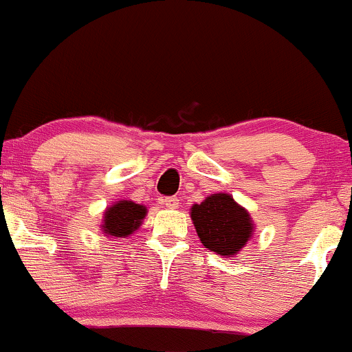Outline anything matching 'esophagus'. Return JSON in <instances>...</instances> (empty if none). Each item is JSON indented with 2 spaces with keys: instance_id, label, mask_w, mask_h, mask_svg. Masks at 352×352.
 Listing matches in <instances>:
<instances>
[{
  "instance_id": "obj_1",
  "label": "esophagus",
  "mask_w": 352,
  "mask_h": 352,
  "mask_svg": "<svg viewBox=\"0 0 352 352\" xmlns=\"http://www.w3.org/2000/svg\"><path fill=\"white\" fill-rule=\"evenodd\" d=\"M162 204H164L167 208H179L180 200L177 199V197H167V199L162 200Z\"/></svg>"
}]
</instances>
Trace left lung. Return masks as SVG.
<instances>
[{
	"instance_id": "8db88e82",
	"label": "left lung",
	"mask_w": 352,
	"mask_h": 352,
	"mask_svg": "<svg viewBox=\"0 0 352 352\" xmlns=\"http://www.w3.org/2000/svg\"><path fill=\"white\" fill-rule=\"evenodd\" d=\"M190 218L205 248L220 256H235L254 233L250 212L230 193H212L201 204H193Z\"/></svg>"
}]
</instances>
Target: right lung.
Returning <instances> with one entry per match:
<instances>
[{
	"mask_svg": "<svg viewBox=\"0 0 352 352\" xmlns=\"http://www.w3.org/2000/svg\"><path fill=\"white\" fill-rule=\"evenodd\" d=\"M145 215H147L145 205L122 199L104 210L100 230L106 236L127 238L140 228Z\"/></svg>",
	"mask_w": 352,
	"mask_h": 352,
	"instance_id": "1",
	"label": "right lung"
}]
</instances>
